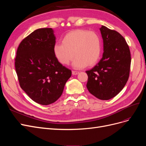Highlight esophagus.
<instances>
[{
	"instance_id": "1",
	"label": "esophagus",
	"mask_w": 146,
	"mask_h": 146,
	"mask_svg": "<svg viewBox=\"0 0 146 146\" xmlns=\"http://www.w3.org/2000/svg\"><path fill=\"white\" fill-rule=\"evenodd\" d=\"M72 73L73 75H77L78 74H79V72L78 71H75V70H72Z\"/></svg>"
}]
</instances>
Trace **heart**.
Masks as SVG:
<instances>
[{"instance_id": "b5f03b06", "label": "heart", "mask_w": 146, "mask_h": 146, "mask_svg": "<svg viewBox=\"0 0 146 146\" xmlns=\"http://www.w3.org/2000/svg\"><path fill=\"white\" fill-rule=\"evenodd\" d=\"M101 52L99 35L86 30L71 31L63 37L62 44H56L54 46L55 56L63 65H68L76 56L72 63L75 69L96 64L100 58Z\"/></svg>"}]
</instances>
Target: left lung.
Here are the masks:
<instances>
[{
    "label": "left lung",
    "instance_id": "1",
    "mask_svg": "<svg viewBox=\"0 0 146 146\" xmlns=\"http://www.w3.org/2000/svg\"><path fill=\"white\" fill-rule=\"evenodd\" d=\"M103 56L91 70L86 87L91 94L100 100H109L120 92L129 79L131 55L129 46L122 35L102 25Z\"/></svg>",
    "mask_w": 146,
    "mask_h": 146
}]
</instances>
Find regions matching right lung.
<instances>
[{
  "mask_svg": "<svg viewBox=\"0 0 146 146\" xmlns=\"http://www.w3.org/2000/svg\"><path fill=\"white\" fill-rule=\"evenodd\" d=\"M55 42L52 29H39L21 42L16 52L15 69L21 88L43 105L60 98L72 74L55 56Z\"/></svg>",
  "mask_w": 146,
  "mask_h": 146,
  "instance_id": "obj_1",
  "label": "right lung"
}]
</instances>
